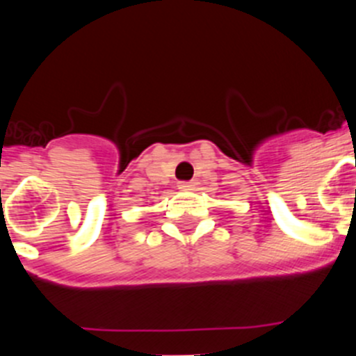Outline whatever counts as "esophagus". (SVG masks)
Wrapping results in <instances>:
<instances>
[{
  "label": "esophagus",
  "mask_w": 356,
  "mask_h": 356,
  "mask_svg": "<svg viewBox=\"0 0 356 356\" xmlns=\"http://www.w3.org/2000/svg\"><path fill=\"white\" fill-rule=\"evenodd\" d=\"M179 189H182V191H191V189H195V182H179Z\"/></svg>",
  "instance_id": "1"
}]
</instances>
